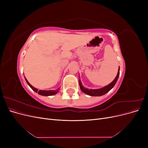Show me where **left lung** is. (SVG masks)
<instances>
[{"label":"left lung","mask_w":148,"mask_h":148,"mask_svg":"<svg viewBox=\"0 0 148 148\" xmlns=\"http://www.w3.org/2000/svg\"><path fill=\"white\" fill-rule=\"evenodd\" d=\"M119 75H120V69H119L117 77H115V78L114 79V80L112 82L110 83L109 85H107V86L102 88L101 89H88L87 88H85L82 85V83L80 82V81H79V84L80 89H81V90L83 92L87 94V95H88L89 96H102V95H105V94H106L107 92H109L110 89L115 86V84L119 78Z\"/></svg>","instance_id":"8db88e82"}]
</instances>
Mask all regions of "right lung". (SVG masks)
<instances>
[{
    "mask_svg": "<svg viewBox=\"0 0 148 148\" xmlns=\"http://www.w3.org/2000/svg\"><path fill=\"white\" fill-rule=\"evenodd\" d=\"M25 79H26V83H28V84L29 85V86L31 87V88L33 89V90H34L36 92H37L39 94V95H42V96H52V95H56V94L57 92H58V91H59V90L60 89V88L56 89V90H53V91H43V90H39V91H38L37 89H36L35 88H34L33 86H31V85L29 83V82L27 81V79H26L25 78Z\"/></svg>",
    "mask_w": 148,
    "mask_h": 148,
    "instance_id": "obj_1",
    "label": "right lung"
}]
</instances>
